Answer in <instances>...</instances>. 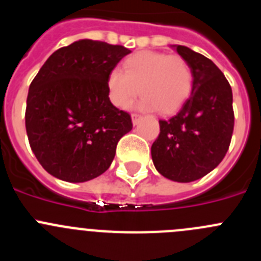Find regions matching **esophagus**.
<instances>
[{
  "mask_svg": "<svg viewBox=\"0 0 261 261\" xmlns=\"http://www.w3.org/2000/svg\"><path fill=\"white\" fill-rule=\"evenodd\" d=\"M140 119H141L140 115H138V114H132V123H133V125H137L138 121H140Z\"/></svg>",
  "mask_w": 261,
  "mask_h": 261,
  "instance_id": "34e87169",
  "label": "esophagus"
}]
</instances>
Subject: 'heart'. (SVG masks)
<instances>
[{
    "instance_id": "heart-1",
    "label": "heart",
    "mask_w": 261,
    "mask_h": 261,
    "mask_svg": "<svg viewBox=\"0 0 261 261\" xmlns=\"http://www.w3.org/2000/svg\"><path fill=\"white\" fill-rule=\"evenodd\" d=\"M106 87L110 101L118 109H129L141 92V109L171 114L190 95L193 71L182 57L145 50L123 62V72L112 70Z\"/></svg>"
}]
</instances>
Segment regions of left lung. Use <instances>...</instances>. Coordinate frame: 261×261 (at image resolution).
<instances>
[{"label": "left lung", "instance_id": "left-lung-1", "mask_svg": "<svg viewBox=\"0 0 261 261\" xmlns=\"http://www.w3.org/2000/svg\"><path fill=\"white\" fill-rule=\"evenodd\" d=\"M172 47L190 64L193 89L177 114L159 120L151 158L162 176L191 182L216 168L228 151L234 128L233 93L211 59L182 45Z\"/></svg>", "mask_w": 261, "mask_h": 261}]
</instances>
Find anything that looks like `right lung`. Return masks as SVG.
I'll return each mask as SVG.
<instances>
[{
  "instance_id": "right-lung-1",
  "label": "right lung",
  "mask_w": 261,
  "mask_h": 261,
  "mask_svg": "<svg viewBox=\"0 0 261 261\" xmlns=\"http://www.w3.org/2000/svg\"><path fill=\"white\" fill-rule=\"evenodd\" d=\"M130 50L79 40L54 51L30 85L25 129L44 169L85 182L109 169L119 140L130 132L128 112L111 103L107 75Z\"/></svg>"
}]
</instances>
